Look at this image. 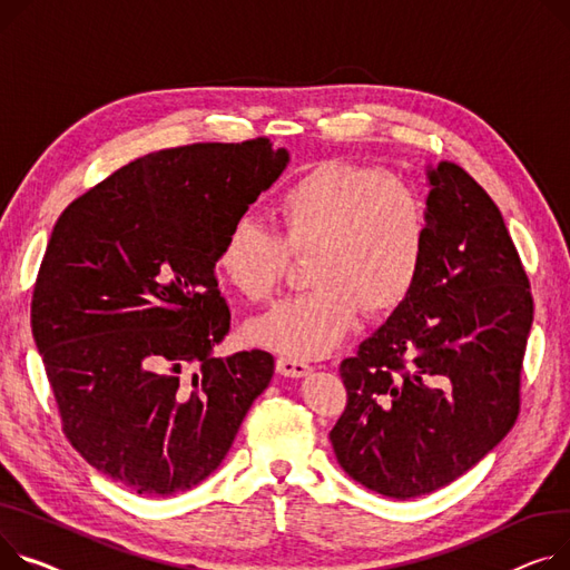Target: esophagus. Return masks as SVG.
Here are the masks:
<instances>
[{"instance_id": "obj_1", "label": "esophagus", "mask_w": 570, "mask_h": 570, "mask_svg": "<svg viewBox=\"0 0 570 570\" xmlns=\"http://www.w3.org/2000/svg\"><path fill=\"white\" fill-rule=\"evenodd\" d=\"M277 371H279L282 375H288V377H305V375L312 371V366H309L307 362L297 360V357L282 355V357L277 360Z\"/></svg>"}]
</instances>
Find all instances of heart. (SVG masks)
Returning a JSON list of instances; mask_svg holds the SVG:
<instances>
[{
    "instance_id": "obj_1",
    "label": "heart",
    "mask_w": 570,
    "mask_h": 570,
    "mask_svg": "<svg viewBox=\"0 0 570 570\" xmlns=\"http://www.w3.org/2000/svg\"><path fill=\"white\" fill-rule=\"evenodd\" d=\"M275 215L282 236L249 215L226 224L215 268L243 297L268 299L291 252H312L314 288L293 295L249 325L261 346L288 357H323L344 338L362 307L396 309L420 279L429 245L422 199L385 171L325 163L288 183Z\"/></svg>"
}]
</instances>
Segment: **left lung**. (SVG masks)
I'll use <instances>...</instances> for the list:
<instances>
[{"label":"left lung","mask_w":570,"mask_h":570,"mask_svg":"<svg viewBox=\"0 0 570 570\" xmlns=\"http://www.w3.org/2000/svg\"><path fill=\"white\" fill-rule=\"evenodd\" d=\"M420 279L338 373L330 431L351 479L412 500L472 470L511 431L534 302L500 208L459 165L426 167Z\"/></svg>","instance_id":"1"}]
</instances>
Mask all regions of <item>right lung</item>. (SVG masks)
<instances>
[{
    "instance_id": "right-lung-1",
    "label": "right lung",
    "mask_w": 570,
    "mask_h": 570,
    "mask_svg": "<svg viewBox=\"0 0 570 570\" xmlns=\"http://www.w3.org/2000/svg\"><path fill=\"white\" fill-rule=\"evenodd\" d=\"M268 139L144 156L57 219L31 332L82 459L146 498L208 479L229 453L275 357H215L232 314L215 249L288 167Z\"/></svg>"
}]
</instances>
